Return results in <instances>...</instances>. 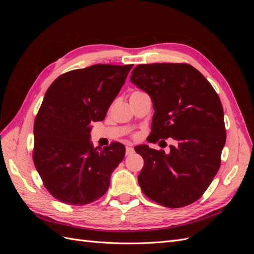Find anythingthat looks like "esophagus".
I'll list each match as a JSON object with an SVG mask.
<instances>
[{
    "label": "esophagus",
    "instance_id": "obj_1",
    "mask_svg": "<svg viewBox=\"0 0 254 254\" xmlns=\"http://www.w3.org/2000/svg\"><path fill=\"white\" fill-rule=\"evenodd\" d=\"M133 151H134V149L131 147V146H127V147H126V156L132 155Z\"/></svg>",
    "mask_w": 254,
    "mask_h": 254
}]
</instances>
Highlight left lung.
<instances>
[{
	"instance_id": "1",
	"label": "left lung",
	"mask_w": 254,
	"mask_h": 254,
	"mask_svg": "<svg viewBox=\"0 0 254 254\" xmlns=\"http://www.w3.org/2000/svg\"><path fill=\"white\" fill-rule=\"evenodd\" d=\"M147 93L153 113L149 142L172 137L170 152L135 146L144 159L137 181L143 193L166 207L195 202L220 166L226 143L220 99L204 76L187 64L136 65L130 76Z\"/></svg>"
}]
</instances>
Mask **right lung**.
<instances>
[{
    "label": "right lung",
    "instance_id": "right-lung-1",
    "mask_svg": "<svg viewBox=\"0 0 254 254\" xmlns=\"http://www.w3.org/2000/svg\"><path fill=\"white\" fill-rule=\"evenodd\" d=\"M132 66L94 64L63 74L48 89L35 120L33 159L57 200L83 205L108 190L126 149L117 142L95 148L91 124L106 118Z\"/></svg>",
    "mask_w": 254,
    "mask_h": 254
}]
</instances>
